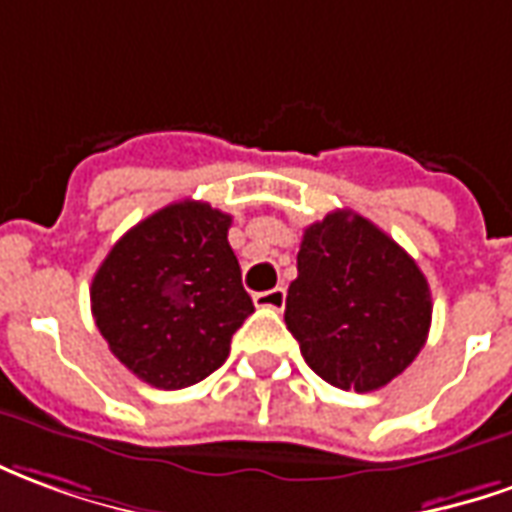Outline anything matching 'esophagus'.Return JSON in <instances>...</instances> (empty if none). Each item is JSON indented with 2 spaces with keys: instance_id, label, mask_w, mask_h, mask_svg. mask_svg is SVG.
Returning a JSON list of instances; mask_svg holds the SVG:
<instances>
[{
  "instance_id": "34e87169",
  "label": "esophagus",
  "mask_w": 512,
  "mask_h": 512,
  "mask_svg": "<svg viewBox=\"0 0 512 512\" xmlns=\"http://www.w3.org/2000/svg\"><path fill=\"white\" fill-rule=\"evenodd\" d=\"M253 303L259 308L281 311L286 303V289L284 286H275V289H267V292H256V295H253Z\"/></svg>"
}]
</instances>
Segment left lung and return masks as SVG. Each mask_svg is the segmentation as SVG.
Masks as SVG:
<instances>
[{"mask_svg":"<svg viewBox=\"0 0 512 512\" xmlns=\"http://www.w3.org/2000/svg\"><path fill=\"white\" fill-rule=\"evenodd\" d=\"M430 317L427 278L375 223L342 209L303 231L284 320L322 380L386 386L419 355Z\"/></svg>","mask_w":512,"mask_h":512,"instance_id":"left-lung-1","label":"left lung"}]
</instances>
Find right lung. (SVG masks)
Returning a JSON list of instances; mask_svg holds the SVG:
<instances>
[{"label": "right lung", "mask_w": 512, "mask_h": 512, "mask_svg": "<svg viewBox=\"0 0 512 512\" xmlns=\"http://www.w3.org/2000/svg\"><path fill=\"white\" fill-rule=\"evenodd\" d=\"M228 226L231 215L204 201L170 204L129 228L93 275L101 336L154 389H187L212 375L253 314Z\"/></svg>", "instance_id": "right-lung-1"}]
</instances>
